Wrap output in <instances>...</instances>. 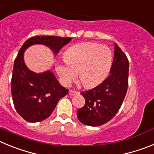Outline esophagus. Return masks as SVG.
Listing matches in <instances>:
<instances>
[{
	"instance_id": "esophagus-1",
	"label": "esophagus",
	"mask_w": 154,
	"mask_h": 154,
	"mask_svg": "<svg viewBox=\"0 0 154 154\" xmlns=\"http://www.w3.org/2000/svg\"><path fill=\"white\" fill-rule=\"evenodd\" d=\"M78 93V92L75 90H70L69 91V95L70 96H75V95H76V94Z\"/></svg>"
}]
</instances>
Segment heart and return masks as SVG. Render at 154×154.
<instances>
[{
    "label": "heart",
    "mask_w": 154,
    "mask_h": 154,
    "mask_svg": "<svg viewBox=\"0 0 154 154\" xmlns=\"http://www.w3.org/2000/svg\"><path fill=\"white\" fill-rule=\"evenodd\" d=\"M66 63L56 65V71L65 85L77 77L86 88L99 85L106 78L112 66V55L109 48L98 43L84 42L69 48L64 53Z\"/></svg>",
    "instance_id": "heart-1"
}]
</instances>
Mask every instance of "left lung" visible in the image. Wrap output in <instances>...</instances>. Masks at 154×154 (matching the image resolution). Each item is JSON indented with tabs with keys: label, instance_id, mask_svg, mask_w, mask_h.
I'll list each match as a JSON object with an SVG mask.
<instances>
[{
	"label": "left lung",
	"instance_id": "8db88e82",
	"mask_svg": "<svg viewBox=\"0 0 154 154\" xmlns=\"http://www.w3.org/2000/svg\"><path fill=\"white\" fill-rule=\"evenodd\" d=\"M129 65L126 55L115 44L109 75L93 89L81 92L85 100L84 106L77 111V117L81 123L99 126L115 116L127 92Z\"/></svg>",
	"mask_w": 154,
	"mask_h": 154
}]
</instances>
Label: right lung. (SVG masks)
<instances>
[{
    "mask_svg": "<svg viewBox=\"0 0 154 154\" xmlns=\"http://www.w3.org/2000/svg\"><path fill=\"white\" fill-rule=\"evenodd\" d=\"M72 40L58 36H35L24 42L14 62L11 95L17 113L31 123L44 120L52 113L58 102L69 89L62 86L51 71L37 74L26 67L24 51L31 45H47L55 54Z\"/></svg>",
    "mask_w": 154,
    "mask_h": 154,
    "instance_id": "right-lung-1",
    "label": "right lung"
}]
</instances>
